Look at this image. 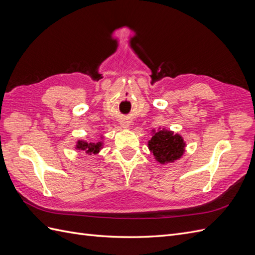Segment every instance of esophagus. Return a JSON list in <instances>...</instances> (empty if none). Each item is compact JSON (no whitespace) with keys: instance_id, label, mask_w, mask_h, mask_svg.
Returning a JSON list of instances; mask_svg holds the SVG:
<instances>
[{"instance_id":"1","label":"esophagus","mask_w":255,"mask_h":255,"mask_svg":"<svg viewBox=\"0 0 255 255\" xmlns=\"http://www.w3.org/2000/svg\"><path fill=\"white\" fill-rule=\"evenodd\" d=\"M120 125H121V128H129V123L128 121H126V120L121 121Z\"/></svg>"}]
</instances>
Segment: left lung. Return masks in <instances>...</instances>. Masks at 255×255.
<instances>
[{"label":"left lung","instance_id":"1","mask_svg":"<svg viewBox=\"0 0 255 255\" xmlns=\"http://www.w3.org/2000/svg\"><path fill=\"white\" fill-rule=\"evenodd\" d=\"M151 133L152 137L148 141V148L160 165L174 163L183 156L186 142L182 135L165 128H159L157 130L152 129Z\"/></svg>","mask_w":255,"mask_h":255}]
</instances>
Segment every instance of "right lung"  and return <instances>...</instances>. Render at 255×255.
Listing matches in <instances>:
<instances>
[{
  "mask_svg": "<svg viewBox=\"0 0 255 255\" xmlns=\"http://www.w3.org/2000/svg\"><path fill=\"white\" fill-rule=\"evenodd\" d=\"M103 138L104 137L102 135L100 136V140L97 142H91L84 139L78 140L75 143L74 148L78 151H83L84 153L88 154V155H92V154L96 155V154H98L103 148Z\"/></svg>",
  "mask_w": 255,
  "mask_h": 255,
  "instance_id": "obj_1",
  "label": "right lung"
}]
</instances>
